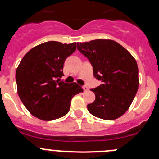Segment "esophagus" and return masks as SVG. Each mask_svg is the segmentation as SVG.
<instances>
[{
    "label": "esophagus",
    "mask_w": 159,
    "mask_h": 159,
    "mask_svg": "<svg viewBox=\"0 0 159 159\" xmlns=\"http://www.w3.org/2000/svg\"><path fill=\"white\" fill-rule=\"evenodd\" d=\"M82 88H83V90H84V91H88V90H89V88H88L87 86H85V85H84V86H83Z\"/></svg>",
    "instance_id": "esophagus-1"
}]
</instances>
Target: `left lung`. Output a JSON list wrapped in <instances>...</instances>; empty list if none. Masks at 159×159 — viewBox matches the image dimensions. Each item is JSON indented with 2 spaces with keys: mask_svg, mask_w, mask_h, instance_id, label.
I'll return each mask as SVG.
<instances>
[{
  "mask_svg": "<svg viewBox=\"0 0 159 159\" xmlns=\"http://www.w3.org/2000/svg\"><path fill=\"white\" fill-rule=\"evenodd\" d=\"M78 50L89 60L94 78L102 84L91 89L95 100L88 105L90 113L115 120L129 109L139 89V68L133 56L112 40L97 39L77 43Z\"/></svg>",
  "mask_w": 159,
  "mask_h": 159,
  "instance_id": "left-lung-1",
  "label": "left lung"
}]
</instances>
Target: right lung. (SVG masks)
Listing matches in <instances>:
<instances>
[{
    "mask_svg": "<svg viewBox=\"0 0 159 159\" xmlns=\"http://www.w3.org/2000/svg\"><path fill=\"white\" fill-rule=\"evenodd\" d=\"M76 50V43L48 41L30 49L16 70L17 94L28 111L43 121L65 116L72 98L82 88L61 81L64 63Z\"/></svg>",
    "mask_w": 159,
    "mask_h": 159,
    "instance_id": "1",
    "label": "right lung"
}]
</instances>
